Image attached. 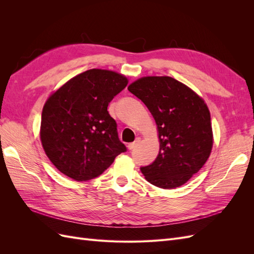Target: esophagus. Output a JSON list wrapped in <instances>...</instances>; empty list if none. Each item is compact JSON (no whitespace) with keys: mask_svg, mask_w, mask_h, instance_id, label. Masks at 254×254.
I'll return each mask as SVG.
<instances>
[{"mask_svg":"<svg viewBox=\"0 0 254 254\" xmlns=\"http://www.w3.org/2000/svg\"><path fill=\"white\" fill-rule=\"evenodd\" d=\"M140 142V140L139 139H137L135 142H133V143H130V144H128V149L129 150H132V149H134V147H135V146L137 145V143H139Z\"/></svg>","mask_w":254,"mask_h":254,"instance_id":"1","label":"esophagus"}]
</instances>
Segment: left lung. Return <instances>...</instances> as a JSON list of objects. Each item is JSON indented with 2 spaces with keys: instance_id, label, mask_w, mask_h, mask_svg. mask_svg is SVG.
<instances>
[{
  "instance_id": "left-lung-1",
  "label": "left lung",
  "mask_w": 254,
  "mask_h": 254,
  "mask_svg": "<svg viewBox=\"0 0 254 254\" xmlns=\"http://www.w3.org/2000/svg\"><path fill=\"white\" fill-rule=\"evenodd\" d=\"M128 90L147 107L158 125L160 150L141 166L149 183L178 188L204 165L213 146L211 115L205 103L186 84L168 76H149Z\"/></svg>"
}]
</instances>
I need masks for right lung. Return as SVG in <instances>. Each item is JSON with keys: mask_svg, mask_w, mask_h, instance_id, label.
<instances>
[{"mask_svg": "<svg viewBox=\"0 0 254 254\" xmlns=\"http://www.w3.org/2000/svg\"><path fill=\"white\" fill-rule=\"evenodd\" d=\"M127 83L121 74L92 68L50 96L42 110L40 137L58 171L74 180H91L127 150L107 110Z\"/></svg>", "mask_w": 254, "mask_h": 254, "instance_id": "add662e5", "label": "right lung"}]
</instances>
